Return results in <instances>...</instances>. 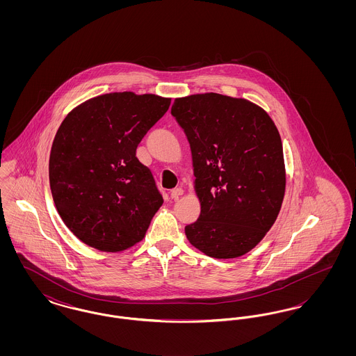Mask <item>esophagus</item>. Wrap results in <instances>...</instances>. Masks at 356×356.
Wrapping results in <instances>:
<instances>
[{
    "label": "esophagus",
    "mask_w": 356,
    "mask_h": 356,
    "mask_svg": "<svg viewBox=\"0 0 356 356\" xmlns=\"http://www.w3.org/2000/svg\"><path fill=\"white\" fill-rule=\"evenodd\" d=\"M183 193H184V191H183L181 188H175V189H172V191H170V199L177 200Z\"/></svg>",
    "instance_id": "obj_1"
}]
</instances>
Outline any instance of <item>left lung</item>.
I'll return each mask as SVG.
<instances>
[{
	"label": "left lung",
	"instance_id": "obj_1",
	"mask_svg": "<svg viewBox=\"0 0 356 356\" xmlns=\"http://www.w3.org/2000/svg\"><path fill=\"white\" fill-rule=\"evenodd\" d=\"M170 113L188 138L200 202L186 238L215 259L250 252L277 219L286 192L275 122L254 102L213 92L177 97Z\"/></svg>",
	"mask_w": 356,
	"mask_h": 356
}]
</instances>
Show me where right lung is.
<instances>
[{"label": "right lung", "mask_w": 356, "mask_h": 356, "mask_svg": "<svg viewBox=\"0 0 356 356\" xmlns=\"http://www.w3.org/2000/svg\"><path fill=\"white\" fill-rule=\"evenodd\" d=\"M170 97L112 92L73 108L54 136L49 183L58 215L84 244L121 252L141 241L163 197L136 157Z\"/></svg>", "instance_id": "1"}]
</instances>
